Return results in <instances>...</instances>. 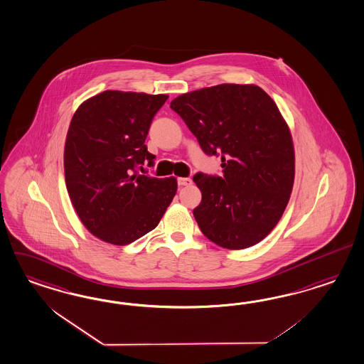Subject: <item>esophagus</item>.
Listing matches in <instances>:
<instances>
[{
  "instance_id": "obj_1",
  "label": "esophagus",
  "mask_w": 364,
  "mask_h": 364,
  "mask_svg": "<svg viewBox=\"0 0 364 364\" xmlns=\"http://www.w3.org/2000/svg\"><path fill=\"white\" fill-rule=\"evenodd\" d=\"M191 179L190 178H178V185L179 186H190L191 185Z\"/></svg>"
}]
</instances>
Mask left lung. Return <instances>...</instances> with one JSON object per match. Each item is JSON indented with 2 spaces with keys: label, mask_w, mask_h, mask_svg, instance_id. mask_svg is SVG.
Listing matches in <instances>:
<instances>
[{
  "label": "left lung",
  "mask_w": 364,
  "mask_h": 364,
  "mask_svg": "<svg viewBox=\"0 0 364 364\" xmlns=\"http://www.w3.org/2000/svg\"><path fill=\"white\" fill-rule=\"evenodd\" d=\"M170 107L206 154L222 156V177H194L199 229L223 249L259 243L282 218L295 177L290 127L278 106L257 85L220 83L181 94Z\"/></svg>",
  "instance_id": "left-lung-1"
}]
</instances>
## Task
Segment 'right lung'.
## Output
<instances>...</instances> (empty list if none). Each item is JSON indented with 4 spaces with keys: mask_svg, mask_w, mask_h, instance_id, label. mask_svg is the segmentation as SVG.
<instances>
[{
    "mask_svg": "<svg viewBox=\"0 0 364 364\" xmlns=\"http://www.w3.org/2000/svg\"><path fill=\"white\" fill-rule=\"evenodd\" d=\"M167 94L105 90L83 101L66 135L68 194L94 237L125 246L156 229L177 193V178L141 176L150 124Z\"/></svg>",
    "mask_w": 364,
    "mask_h": 364,
    "instance_id": "obj_1",
    "label": "right lung"
}]
</instances>
